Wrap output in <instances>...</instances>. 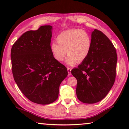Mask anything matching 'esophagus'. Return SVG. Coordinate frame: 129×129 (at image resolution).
I'll return each mask as SVG.
<instances>
[{
  "label": "esophagus",
  "instance_id": "1",
  "mask_svg": "<svg viewBox=\"0 0 129 129\" xmlns=\"http://www.w3.org/2000/svg\"><path fill=\"white\" fill-rule=\"evenodd\" d=\"M67 70H68V75H71V68H70L69 67L67 68Z\"/></svg>",
  "mask_w": 129,
  "mask_h": 129
}]
</instances>
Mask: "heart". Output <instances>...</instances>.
Listing matches in <instances>:
<instances>
[{"label": "heart", "mask_w": 129, "mask_h": 129, "mask_svg": "<svg viewBox=\"0 0 129 129\" xmlns=\"http://www.w3.org/2000/svg\"><path fill=\"white\" fill-rule=\"evenodd\" d=\"M56 40L58 44L52 43L51 51L57 61H62L67 53V64L74 65L85 60L90 53L91 39L88 32L83 29L67 30L58 35Z\"/></svg>", "instance_id": "heart-1"}]
</instances>
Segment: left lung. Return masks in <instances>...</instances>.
Masks as SVG:
<instances>
[{"instance_id": "1", "label": "left lung", "mask_w": 129, "mask_h": 129, "mask_svg": "<svg viewBox=\"0 0 129 129\" xmlns=\"http://www.w3.org/2000/svg\"><path fill=\"white\" fill-rule=\"evenodd\" d=\"M91 49L85 60L72 70L77 81L76 94L83 103L94 104L104 99L114 84L117 55L105 35L95 29L91 33Z\"/></svg>"}]
</instances>
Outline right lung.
<instances>
[{"label":"right lung","instance_id":"add662e5","mask_svg":"<svg viewBox=\"0 0 129 129\" xmlns=\"http://www.w3.org/2000/svg\"><path fill=\"white\" fill-rule=\"evenodd\" d=\"M52 27L43 25L24 33L12 45V72L21 92L34 103L47 105L57 99L67 68L51 51Z\"/></svg>","mask_w":129,"mask_h":129}]
</instances>
